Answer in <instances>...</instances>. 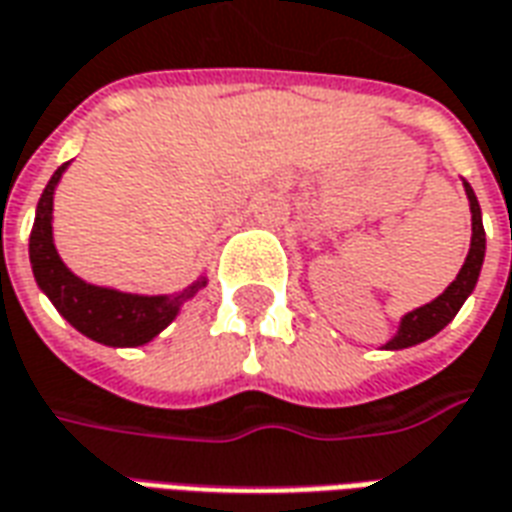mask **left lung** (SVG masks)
I'll use <instances>...</instances> for the list:
<instances>
[{"label":"left lung","instance_id":"1","mask_svg":"<svg viewBox=\"0 0 512 512\" xmlns=\"http://www.w3.org/2000/svg\"><path fill=\"white\" fill-rule=\"evenodd\" d=\"M463 188H466L468 207H471V246H468L466 263H463V268L457 271V277L452 280V285H449L441 296H435L432 302L416 307V310H410V313L402 316L396 335L382 346V349H388V352H396V349H407V346L430 341L432 335H438V332L457 316V310L463 307V302L471 296V291L477 288L482 260H485V227H482V210L480 202H477V194H474V188H471L466 180H463Z\"/></svg>","mask_w":512,"mask_h":512}]
</instances>
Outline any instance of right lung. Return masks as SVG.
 I'll return each mask as SVG.
<instances>
[{"instance_id":"obj_1","label":"right lung","mask_w":512,"mask_h":512,"mask_svg":"<svg viewBox=\"0 0 512 512\" xmlns=\"http://www.w3.org/2000/svg\"><path fill=\"white\" fill-rule=\"evenodd\" d=\"M63 163L46 182L44 194L35 207V224L30 232V263L38 288L49 296L57 313L85 338L102 346H144L155 341L160 332L180 316L182 305L205 288V277L194 280L177 293H127L107 285H94L77 277L63 257L57 255L55 230H52V207L55 188L66 174Z\"/></svg>"}]
</instances>
